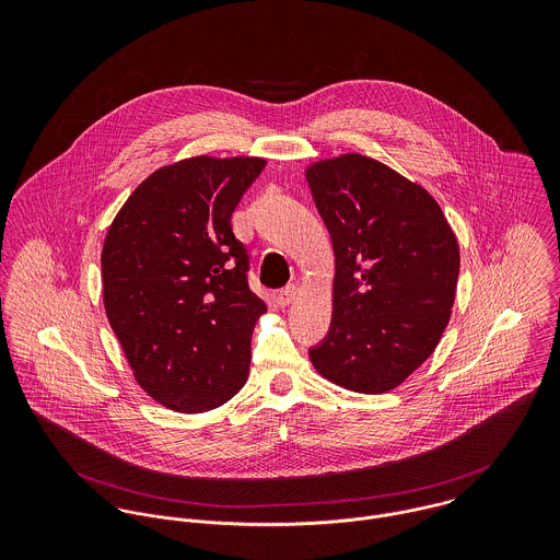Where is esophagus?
Returning <instances> with one entry per match:
<instances>
[{
	"label": "esophagus",
	"instance_id": "34e87169",
	"mask_svg": "<svg viewBox=\"0 0 560 560\" xmlns=\"http://www.w3.org/2000/svg\"><path fill=\"white\" fill-rule=\"evenodd\" d=\"M298 293H300V289L295 287V284H289V287H284L278 295H276V302H278V306L280 308H287L295 298H298Z\"/></svg>",
	"mask_w": 560,
	"mask_h": 560
}]
</instances>
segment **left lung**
Here are the masks:
<instances>
[{
    "mask_svg": "<svg viewBox=\"0 0 560 560\" xmlns=\"http://www.w3.org/2000/svg\"><path fill=\"white\" fill-rule=\"evenodd\" d=\"M306 178L336 260L331 323L311 362L347 390L388 393L448 325L459 243L435 198L382 161L347 153Z\"/></svg>",
    "mask_w": 560,
    "mask_h": 560,
    "instance_id": "1",
    "label": "left lung"
}]
</instances>
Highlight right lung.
Masks as SVG:
<instances>
[{"label":"right lung","mask_w":560,"mask_h":560,"mask_svg":"<svg viewBox=\"0 0 560 560\" xmlns=\"http://www.w3.org/2000/svg\"><path fill=\"white\" fill-rule=\"evenodd\" d=\"M265 163L200 155L163 165L107 231V320L136 382L167 409H215L247 380L254 323L267 306L247 287L231 215Z\"/></svg>","instance_id":"obj_1"}]
</instances>
